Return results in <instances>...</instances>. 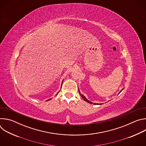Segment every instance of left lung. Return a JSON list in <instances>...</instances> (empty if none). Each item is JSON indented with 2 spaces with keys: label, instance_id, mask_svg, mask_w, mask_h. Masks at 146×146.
<instances>
[{
  "label": "left lung",
  "instance_id": "1",
  "mask_svg": "<svg viewBox=\"0 0 146 146\" xmlns=\"http://www.w3.org/2000/svg\"><path fill=\"white\" fill-rule=\"evenodd\" d=\"M122 90H121V91H122ZM121 91H120V92H121ZM78 92H79V94H80L81 95V94H80V92L79 91V90H78ZM81 97H82V98L83 99H84V100L85 101H86V102H88V103H91V104H92V103H92L91 102H90V101H89L88 100H87V99H86V97H85V96H84V95H81ZM94 104H95V103H94ZM97 105H98V104H97Z\"/></svg>",
  "mask_w": 146,
  "mask_h": 146
}]
</instances>
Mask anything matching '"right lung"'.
<instances>
[{
    "mask_svg": "<svg viewBox=\"0 0 146 146\" xmlns=\"http://www.w3.org/2000/svg\"><path fill=\"white\" fill-rule=\"evenodd\" d=\"M49 100H50V99H49Z\"/></svg>",
    "mask_w": 146,
    "mask_h": 146,
    "instance_id": "add662e5",
    "label": "right lung"
}]
</instances>
